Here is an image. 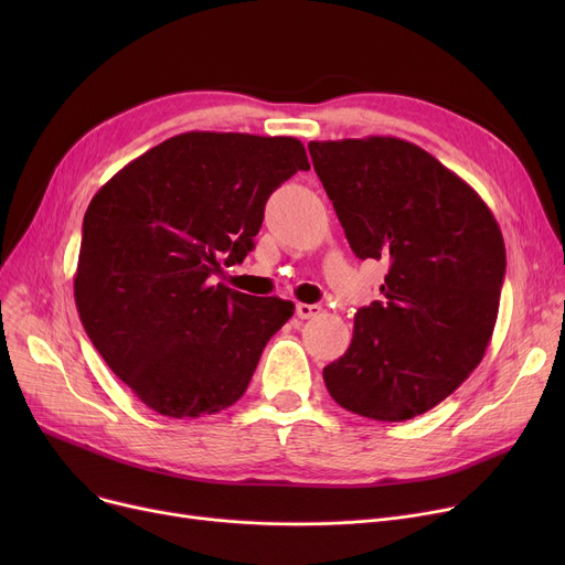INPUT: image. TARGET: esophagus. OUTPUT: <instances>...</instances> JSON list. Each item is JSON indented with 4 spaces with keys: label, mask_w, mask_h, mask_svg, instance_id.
Instances as JSON below:
<instances>
[{
    "label": "esophagus",
    "mask_w": 565,
    "mask_h": 565,
    "mask_svg": "<svg viewBox=\"0 0 565 565\" xmlns=\"http://www.w3.org/2000/svg\"><path fill=\"white\" fill-rule=\"evenodd\" d=\"M295 313H298V318L307 320V318H316V316H320V313H322V307H318V305H305V302H300L298 307H295Z\"/></svg>",
    "instance_id": "1"
}]
</instances>
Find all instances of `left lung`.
<instances>
[{"mask_svg":"<svg viewBox=\"0 0 565 565\" xmlns=\"http://www.w3.org/2000/svg\"><path fill=\"white\" fill-rule=\"evenodd\" d=\"M352 252L384 258L382 302L354 316L322 369L330 396L375 422H407L451 396L483 360L507 247L486 201L398 137L309 141Z\"/></svg>","mask_w":565,"mask_h":565,"instance_id":"obj_1","label":"left lung"}]
</instances>
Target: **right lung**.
Instances as JSON below:
<instances>
[{
	"instance_id": "right-lung-1",
	"label": "right lung",
	"mask_w": 565,
	"mask_h": 565,
	"mask_svg": "<svg viewBox=\"0 0 565 565\" xmlns=\"http://www.w3.org/2000/svg\"><path fill=\"white\" fill-rule=\"evenodd\" d=\"M309 169L295 137L183 132L146 151L86 207L75 273L84 330L130 392L196 419L247 392L295 305L207 277L254 249L265 201Z\"/></svg>"
}]
</instances>
